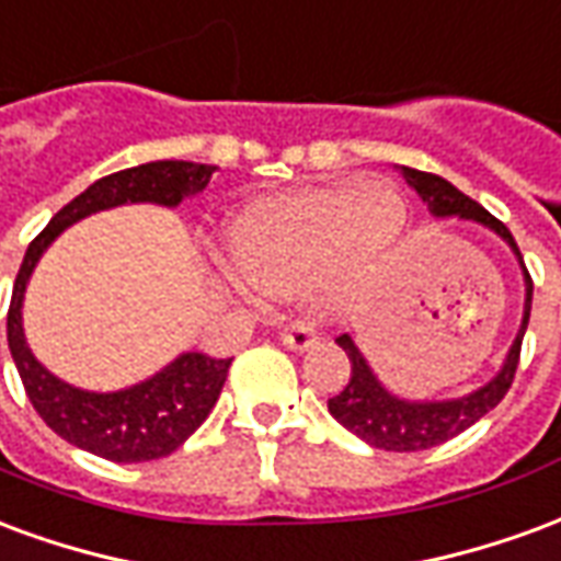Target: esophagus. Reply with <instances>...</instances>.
I'll use <instances>...</instances> for the list:
<instances>
[{
  "instance_id": "1",
  "label": "esophagus",
  "mask_w": 561,
  "mask_h": 561,
  "mask_svg": "<svg viewBox=\"0 0 561 561\" xmlns=\"http://www.w3.org/2000/svg\"><path fill=\"white\" fill-rule=\"evenodd\" d=\"M280 341L289 346V350H296V353H305L310 350L313 343H317V331L305 325V322H289L284 331H280Z\"/></svg>"
}]
</instances>
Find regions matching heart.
Returning <instances> with one entry per match:
<instances>
[{
  "label": "heart",
  "mask_w": 561,
  "mask_h": 561,
  "mask_svg": "<svg viewBox=\"0 0 561 561\" xmlns=\"http://www.w3.org/2000/svg\"><path fill=\"white\" fill-rule=\"evenodd\" d=\"M407 230V203L382 182L298 187L239 211L227 251L244 284L296 296L313 284L341 296L362 286Z\"/></svg>",
  "instance_id": "obj_1"
}]
</instances>
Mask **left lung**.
Wrapping results in <instances>:
<instances>
[{
  "instance_id": "1",
  "label": "left lung",
  "mask_w": 561,
  "mask_h": 561,
  "mask_svg": "<svg viewBox=\"0 0 561 561\" xmlns=\"http://www.w3.org/2000/svg\"><path fill=\"white\" fill-rule=\"evenodd\" d=\"M400 173L407 179V185L415 187L419 196L427 203L436 218H457L476 220L481 227L493 230L502 241H508V248L517 256V263L523 268V280H526V301H523V322L517 337L511 343L505 365L499 367V374L490 379L488 386L476 388L472 394L454 400H403L398 394H391L376 374L367 365V358L362 350L355 346L350 334L337 337L353 374L350 382L329 400V412L341 421L346 431H353L358 439H365L374 448L382 451H424L433 445H443L454 439L457 433H463L466 427H472L478 419H484L499 400L508 394L517 365H520V343L529 325V310H533V277L523 265V253L517 248V241L508 232V227L490 215L488 208L478 206L472 196H466L463 191H457L451 182H445L443 175L421 173L412 167H400Z\"/></svg>"
}]
</instances>
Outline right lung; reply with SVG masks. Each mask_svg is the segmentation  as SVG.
I'll use <instances>...</instances> for the list:
<instances>
[{"label":"right lung","instance_id":"add662e5","mask_svg":"<svg viewBox=\"0 0 561 561\" xmlns=\"http://www.w3.org/2000/svg\"><path fill=\"white\" fill-rule=\"evenodd\" d=\"M218 167L194 161H151L98 179L80 196L59 208L32 239L20 265L11 308H8V350L18 365L32 407L65 443L98 454L113 463H146L173 454L208 419L227 382L232 358L182 353L175 362L137 386L122 391H83L53 376L32 355L23 334V296L41 253L77 220L125 203H154L175 208L211 182Z\"/></svg>","mask_w":561,"mask_h":561}]
</instances>
